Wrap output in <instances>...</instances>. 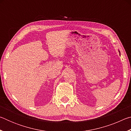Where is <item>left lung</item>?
I'll list each match as a JSON object with an SVG mask.
<instances>
[{
	"mask_svg": "<svg viewBox=\"0 0 131 131\" xmlns=\"http://www.w3.org/2000/svg\"><path fill=\"white\" fill-rule=\"evenodd\" d=\"M119 53H120V52H119Z\"/></svg>",
	"mask_w": 131,
	"mask_h": 131,
	"instance_id": "obj_1",
	"label": "left lung"
}]
</instances>
